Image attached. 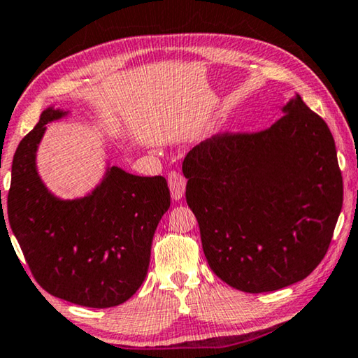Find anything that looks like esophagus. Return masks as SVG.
Segmentation results:
<instances>
[{"mask_svg": "<svg viewBox=\"0 0 358 358\" xmlns=\"http://www.w3.org/2000/svg\"><path fill=\"white\" fill-rule=\"evenodd\" d=\"M168 184H169V190L171 195H173L174 200L182 199L184 192H185V178L182 174H179L178 171H171L168 174Z\"/></svg>", "mask_w": 358, "mask_h": 358, "instance_id": "esophagus-1", "label": "esophagus"}]
</instances>
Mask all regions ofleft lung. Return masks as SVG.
Here are the masks:
<instances>
[{
    "mask_svg": "<svg viewBox=\"0 0 358 358\" xmlns=\"http://www.w3.org/2000/svg\"><path fill=\"white\" fill-rule=\"evenodd\" d=\"M258 132H222L182 163L206 262L242 292L302 281L328 252L343 174L328 124L297 96Z\"/></svg>",
    "mask_w": 358,
    "mask_h": 358,
    "instance_id": "1",
    "label": "left lung"
}]
</instances>
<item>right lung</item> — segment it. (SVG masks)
Segmentation results:
<instances>
[{"mask_svg":"<svg viewBox=\"0 0 358 358\" xmlns=\"http://www.w3.org/2000/svg\"><path fill=\"white\" fill-rule=\"evenodd\" d=\"M63 116L45 110L15 150L9 224L46 292L82 307H116L147 276L153 234L171 203L168 182L163 176L141 178L113 166L89 196L56 199L38 178L35 152L46 124ZM0 216L3 221V210Z\"/></svg>","mask_w":358,"mask_h":358,"instance_id":"add662e5","label":"right lung"}]
</instances>
